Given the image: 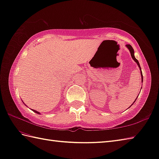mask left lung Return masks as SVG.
<instances>
[{"mask_svg": "<svg viewBox=\"0 0 159 159\" xmlns=\"http://www.w3.org/2000/svg\"><path fill=\"white\" fill-rule=\"evenodd\" d=\"M126 47H128V48L129 49V52H130V54H131V56H132V59H133L136 62H137V65L139 66V69H140V70H141V80H142V82H143V75H142V71H141V66H140V64H139V61L136 59L135 58V57H134V49H133V48L132 47V46L130 44H126ZM138 98V97H137ZM136 99H135V101H136ZM134 101V102H135Z\"/></svg>", "mask_w": 159, "mask_h": 159, "instance_id": "1", "label": "left lung"}]
</instances>
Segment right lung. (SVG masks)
I'll list each match as a JSON object with an SVG mask.
<instances>
[{"label": "right lung", "mask_w": 159, "mask_h": 159, "mask_svg": "<svg viewBox=\"0 0 159 159\" xmlns=\"http://www.w3.org/2000/svg\"><path fill=\"white\" fill-rule=\"evenodd\" d=\"M32 110V111H33L34 112H35V113H38V114H40V112H38V111H34V110H33V109H31Z\"/></svg>", "instance_id": "obj_1"}]
</instances>
